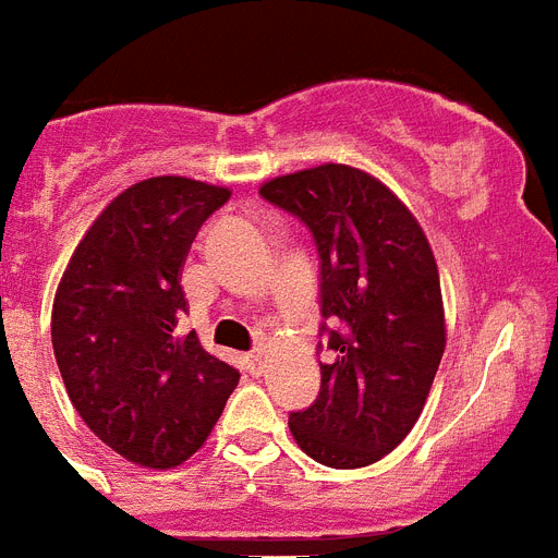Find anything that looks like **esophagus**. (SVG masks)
<instances>
[{"instance_id":"obj_1","label":"esophagus","mask_w":558,"mask_h":558,"mask_svg":"<svg viewBox=\"0 0 558 558\" xmlns=\"http://www.w3.org/2000/svg\"><path fill=\"white\" fill-rule=\"evenodd\" d=\"M247 371H251L253 376H262V373H265V351H253L251 356H247Z\"/></svg>"}]
</instances>
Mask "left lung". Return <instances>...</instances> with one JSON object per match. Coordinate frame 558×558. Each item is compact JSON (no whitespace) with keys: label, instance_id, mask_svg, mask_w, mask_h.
Wrapping results in <instances>:
<instances>
[{"label":"left lung","instance_id":"1","mask_svg":"<svg viewBox=\"0 0 558 558\" xmlns=\"http://www.w3.org/2000/svg\"><path fill=\"white\" fill-rule=\"evenodd\" d=\"M259 193L311 228L322 316L342 322L328 330L319 396L290 413V434L319 464L367 468L413 430L448 342L430 242L411 207L351 165L268 179Z\"/></svg>","mask_w":558,"mask_h":558}]
</instances>
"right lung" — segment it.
I'll use <instances>...</instances> for the list:
<instances>
[{
    "instance_id": "1",
    "label": "right lung",
    "mask_w": 558,
    "mask_h": 558,
    "mask_svg": "<svg viewBox=\"0 0 558 558\" xmlns=\"http://www.w3.org/2000/svg\"><path fill=\"white\" fill-rule=\"evenodd\" d=\"M230 187L154 177L96 216L59 279L50 339L73 408L128 462L168 471L205 445L239 371L177 333L182 268Z\"/></svg>"
}]
</instances>
